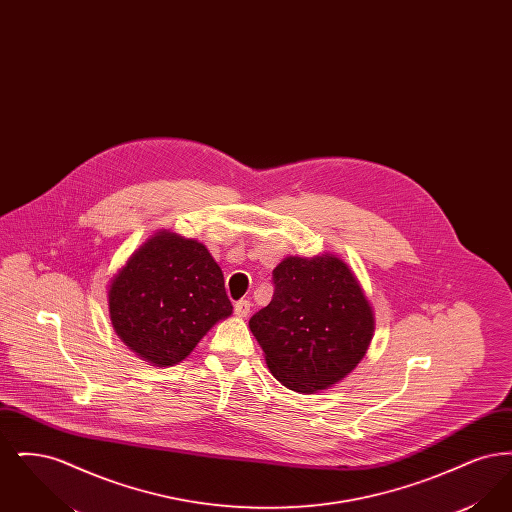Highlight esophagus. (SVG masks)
I'll use <instances>...</instances> for the list:
<instances>
[{"label":"esophagus","instance_id":"esophagus-1","mask_svg":"<svg viewBox=\"0 0 512 512\" xmlns=\"http://www.w3.org/2000/svg\"><path fill=\"white\" fill-rule=\"evenodd\" d=\"M249 311H251V303H249L247 299H240V301L234 305V313H236L238 317H247Z\"/></svg>","mask_w":512,"mask_h":512}]
</instances>
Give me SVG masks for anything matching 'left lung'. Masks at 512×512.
<instances>
[{
    "label": "left lung",
    "instance_id": "8db88e82",
    "mask_svg": "<svg viewBox=\"0 0 512 512\" xmlns=\"http://www.w3.org/2000/svg\"><path fill=\"white\" fill-rule=\"evenodd\" d=\"M272 278V301L249 320L268 370L303 395L336 386L363 361L376 326L355 272L332 253L290 255Z\"/></svg>",
    "mask_w": 512,
    "mask_h": 512
}]
</instances>
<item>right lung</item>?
Listing matches in <instances>:
<instances>
[{
    "instance_id": "right-lung-1",
    "label": "right lung",
    "mask_w": 512,
    "mask_h": 512,
    "mask_svg": "<svg viewBox=\"0 0 512 512\" xmlns=\"http://www.w3.org/2000/svg\"><path fill=\"white\" fill-rule=\"evenodd\" d=\"M109 318L122 343L151 366L182 363L220 320L232 315L224 276L201 242L157 230L107 288Z\"/></svg>"
}]
</instances>
